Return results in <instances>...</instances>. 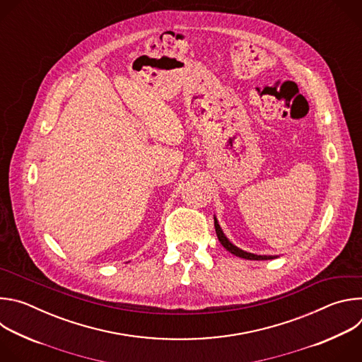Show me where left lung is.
Wrapping results in <instances>:
<instances>
[{
	"label": "left lung",
	"instance_id": "left-lung-1",
	"mask_svg": "<svg viewBox=\"0 0 362 362\" xmlns=\"http://www.w3.org/2000/svg\"><path fill=\"white\" fill-rule=\"evenodd\" d=\"M214 219H215V229H216V235H218V239L219 242L222 243V246L229 250L230 253L239 256V257H243V259H250V261H268V259H275V257H278L276 255H256V253H250V252H246L240 247H238L236 245H233L228 238L226 235L223 233L216 216L214 215Z\"/></svg>",
	"mask_w": 362,
	"mask_h": 362
}]
</instances>
